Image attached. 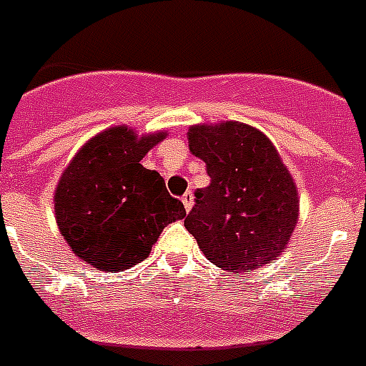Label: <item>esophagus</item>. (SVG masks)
Instances as JSON below:
<instances>
[{"label":"esophagus","mask_w":366,"mask_h":366,"mask_svg":"<svg viewBox=\"0 0 366 366\" xmlns=\"http://www.w3.org/2000/svg\"><path fill=\"white\" fill-rule=\"evenodd\" d=\"M182 203H184V209H186V211H189V209H192V205H194V195H192V192H186V194L182 195Z\"/></svg>","instance_id":"1"}]
</instances>
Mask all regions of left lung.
Instances as JSON below:
<instances>
[{
    "instance_id": "1",
    "label": "left lung",
    "mask_w": 366,
    "mask_h": 366,
    "mask_svg": "<svg viewBox=\"0 0 366 366\" xmlns=\"http://www.w3.org/2000/svg\"><path fill=\"white\" fill-rule=\"evenodd\" d=\"M188 146L211 177L184 220L203 255L245 274L274 261L300 219L297 186L274 144L259 128L222 121L189 127Z\"/></svg>"
}]
</instances>
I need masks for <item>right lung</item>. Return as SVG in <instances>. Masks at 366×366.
<instances>
[{
    "mask_svg": "<svg viewBox=\"0 0 366 366\" xmlns=\"http://www.w3.org/2000/svg\"><path fill=\"white\" fill-rule=\"evenodd\" d=\"M167 132L121 124L96 134L61 172L53 209L61 236L80 261L121 272L152 253L167 224L186 217L157 171L142 159Z\"/></svg>",
    "mask_w": 366,
    "mask_h": 366,
    "instance_id": "obj_1",
    "label": "right lung"
}]
</instances>
